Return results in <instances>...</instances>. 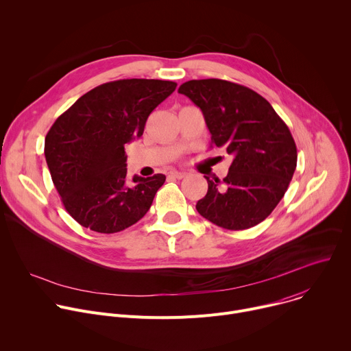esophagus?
<instances>
[{"label": "esophagus", "instance_id": "esophagus-1", "mask_svg": "<svg viewBox=\"0 0 351 351\" xmlns=\"http://www.w3.org/2000/svg\"><path fill=\"white\" fill-rule=\"evenodd\" d=\"M169 176L175 178V179H183V178H186V173L184 172H178V171H171Z\"/></svg>", "mask_w": 351, "mask_h": 351}]
</instances>
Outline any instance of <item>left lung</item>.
<instances>
[{"label": "left lung", "mask_w": 351, "mask_h": 351, "mask_svg": "<svg viewBox=\"0 0 351 351\" xmlns=\"http://www.w3.org/2000/svg\"><path fill=\"white\" fill-rule=\"evenodd\" d=\"M203 111L211 147L233 157L228 176L208 182L198 214L229 230L263 222L279 204L297 165L287 125L267 99L245 86L222 79L189 80L179 90Z\"/></svg>", "instance_id": "1"}]
</instances>
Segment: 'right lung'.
<instances>
[{"instance_id":"obj_1","label":"right lung","mask_w":351,"mask_h":351,"mask_svg":"<svg viewBox=\"0 0 351 351\" xmlns=\"http://www.w3.org/2000/svg\"><path fill=\"white\" fill-rule=\"evenodd\" d=\"M175 88V82L157 79L99 84L48 130L45 161L65 210L77 223L117 233L147 214L165 175L128 182L125 144L141 137L148 115Z\"/></svg>"}]
</instances>
